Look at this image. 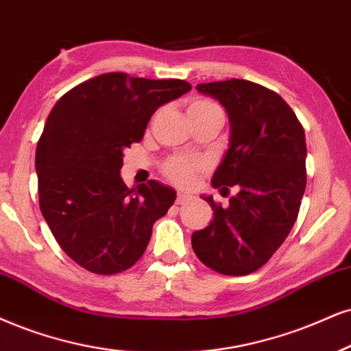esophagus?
I'll return each instance as SVG.
<instances>
[{"label": "esophagus", "mask_w": 351, "mask_h": 351, "mask_svg": "<svg viewBox=\"0 0 351 351\" xmlns=\"http://www.w3.org/2000/svg\"><path fill=\"white\" fill-rule=\"evenodd\" d=\"M187 200H190V195H189V193L179 192V195H177V200H176V203H177V205H184V203L187 202Z\"/></svg>", "instance_id": "obj_1"}]
</instances>
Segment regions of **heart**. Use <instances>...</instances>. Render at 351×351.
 <instances>
[{
	"label": "heart",
	"mask_w": 351,
	"mask_h": 351,
	"mask_svg": "<svg viewBox=\"0 0 351 351\" xmlns=\"http://www.w3.org/2000/svg\"><path fill=\"white\" fill-rule=\"evenodd\" d=\"M189 114H195V112H223L219 109L218 104L205 97L193 99L189 104ZM203 169V162L198 159L187 158V156H169L167 159H164L161 164L162 174L167 177L171 182L179 184V185H190L195 180L197 172H200Z\"/></svg>",
	"instance_id": "b5f03b06"
}]
</instances>
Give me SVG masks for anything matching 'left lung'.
<instances>
[{
  "label": "left lung",
  "mask_w": 351,
  "mask_h": 351,
  "mask_svg": "<svg viewBox=\"0 0 351 351\" xmlns=\"http://www.w3.org/2000/svg\"><path fill=\"white\" fill-rule=\"evenodd\" d=\"M223 104L231 146L213 176L221 193L239 192L223 206L203 197L213 221L192 234L200 262L221 275L242 276L270 261L300 213L306 190V136L295 112L275 90L245 80L197 86Z\"/></svg>",
  "instance_id": "8db88e82"
}]
</instances>
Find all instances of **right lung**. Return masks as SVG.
<instances>
[{"mask_svg":"<svg viewBox=\"0 0 351 351\" xmlns=\"http://www.w3.org/2000/svg\"><path fill=\"white\" fill-rule=\"evenodd\" d=\"M190 89L184 80L106 73L51 109L37 143L38 205L60 247L88 271L115 275L135 265L153 224L176 202L174 189L156 180L128 189L120 169L156 109Z\"/></svg>","mask_w":351,"mask_h":351,"instance_id":"1","label":"right lung"}]
</instances>
